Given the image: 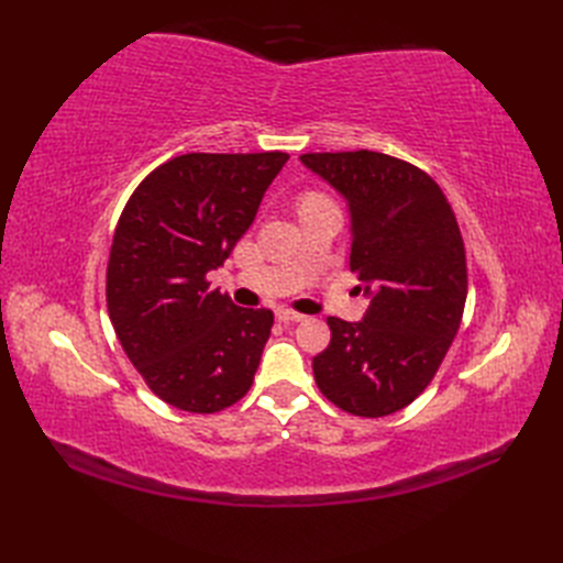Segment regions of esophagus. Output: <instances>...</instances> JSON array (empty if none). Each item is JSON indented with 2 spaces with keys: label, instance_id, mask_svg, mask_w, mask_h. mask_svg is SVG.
<instances>
[{
  "label": "esophagus",
  "instance_id": "esophagus-1",
  "mask_svg": "<svg viewBox=\"0 0 563 563\" xmlns=\"http://www.w3.org/2000/svg\"><path fill=\"white\" fill-rule=\"evenodd\" d=\"M277 319H279V321H302L305 314L294 312V310H288V308H279V310H277Z\"/></svg>",
  "mask_w": 563,
  "mask_h": 563
}]
</instances>
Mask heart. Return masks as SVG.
Masks as SVG:
<instances>
[{
	"instance_id": "obj_1",
	"label": "heart",
	"mask_w": 563,
	"mask_h": 563,
	"mask_svg": "<svg viewBox=\"0 0 563 563\" xmlns=\"http://www.w3.org/2000/svg\"><path fill=\"white\" fill-rule=\"evenodd\" d=\"M314 197H319V195H305L302 199H314Z\"/></svg>"
}]
</instances>
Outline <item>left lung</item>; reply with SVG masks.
I'll list each match as a JSON object with an SVG mask.
<instances>
[{
	"instance_id": "left-lung-1",
	"label": "left lung",
	"mask_w": 563,
	"mask_h": 563,
	"mask_svg": "<svg viewBox=\"0 0 563 563\" xmlns=\"http://www.w3.org/2000/svg\"><path fill=\"white\" fill-rule=\"evenodd\" d=\"M300 162L347 199L350 269L371 298L362 321L327 319L331 343L312 360L314 380L352 416L397 413L432 383L463 319L467 261L455 213L432 176L383 152H310Z\"/></svg>"
}]
</instances>
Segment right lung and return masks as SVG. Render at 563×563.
Here are the masks:
<instances>
[{
	"instance_id": "right-lung-1",
	"label": "right lung",
	"mask_w": 563,
	"mask_h": 563,
	"mask_svg": "<svg viewBox=\"0 0 563 563\" xmlns=\"http://www.w3.org/2000/svg\"><path fill=\"white\" fill-rule=\"evenodd\" d=\"M286 152L164 162L135 187L112 236L106 300L114 333L155 395L187 413H218L253 385L275 323L236 308L207 275L251 228Z\"/></svg>"
}]
</instances>
